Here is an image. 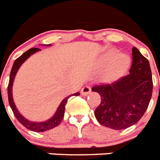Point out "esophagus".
Wrapping results in <instances>:
<instances>
[{
    "label": "esophagus",
    "instance_id": "obj_1",
    "mask_svg": "<svg viewBox=\"0 0 160 160\" xmlns=\"http://www.w3.org/2000/svg\"><path fill=\"white\" fill-rule=\"evenodd\" d=\"M90 92H91V88H90V86H88V85H85V86H84L83 88H82V90H81V93H82V95H83V96H87L88 94H89Z\"/></svg>",
    "mask_w": 160,
    "mask_h": 160
}]
</instances>
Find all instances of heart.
Segmentation results:
<instances>
[{
  "label": "heart",
  "instance_id": "1",
  "mask_svg": "<svg viewBox=\"0 0 160 160\" xmlns=\"http://www.w3.org/2000/svg\"><path fill=\"white\" fill-rule=\"evenodd\" d=\"M118 54L116 50H110L102 56L101 66L102 68L109 65L104 73V78L107 81L114 80L122 75L128 69L131 64V59L128 55L124 53Z\"/></svg>",
  "mask_w": 160,
  "mask_h": 160
}]
</instances>
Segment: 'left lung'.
Listing matches in <instances>:
<instances>
[{
	"instance_id": "1",
	"label": "left lung",
	"mask_w": 160,
	"mask_h": 160,
	"mask_svg": "<svg viewBox=\"0 0 160 160\" xmlns=\"http://www.w3.org/2000/svg\"><path fill=\"white\" fill-rule=\"evenodd\" d=\"M128 75L110 84L95 85L92 91L100 95L95 110L99 123L122 130L136 124L149 104L153 83L149 62L136 47L132 49V64Z\"/></svg>"
}]
</instances>
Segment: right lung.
<instances>
[{
	"label": "right lung",
	"mask_w": 160,
	"mask_h": 160,
	"mask_svg": "<svg viewBox=\"0 0 160 160\" xmlns=\"http://www.w3.org/2000/svg\"><path fill=\"white\" fill-rule=\"evenodd\" d=\"M50 45V44H49V45L47 46ZM39 50H40V49L39 48L29 49V50H28L27 51L25 52L22 55H21L19 58H18L15 60V62H14L13 64V66H12V71H11L8 86V96L9 105H10L11 108H12L15 118H16L17 120H18L24 127H26L27 129L36 132H45V131L50 130V129L53 128L59 125L60 123L62 121L63 118H64V110H65V105L68 102V99H69V97L73 96V95L74 96H79L80 95L79 92H76L75 93V94L71 95V96L64 98V99H63L62 102H61V104H60L59 107L58 108V110H57L56 113L53 115V118L49 119L48 121H44V122H32V121H28V120H26L24 117H22L20 114V113L18 112V110H17L16 107H15V104L13 100V97H12V85H13L14 78H15V75H16L17 72H18L20 66L22 64V63L26 61L27 58H29L32 54H33V53H36V52L39 51Z\"/></svg>",
	"instance_id": "obj_1"
}]
</instances>
